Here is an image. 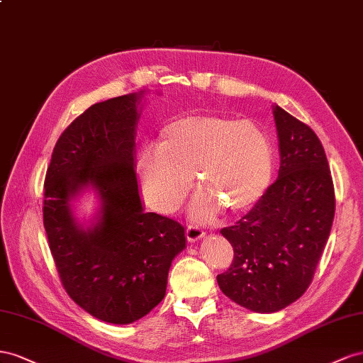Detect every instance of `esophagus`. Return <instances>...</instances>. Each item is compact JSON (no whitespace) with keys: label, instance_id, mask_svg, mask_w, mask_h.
Returning a JSON list of instances; mask_svg holds the SVG:
<instances>
[{"label":"esophagus","instance_id":"esophagus-1","mask_svg":"<svg viewBox=\"0 0 363 363\" xmlns=\"http://www.w3.org/2000/svg\"><path fill=\"white\" fill-rule=\"evenodd\" d=\"M203 235H205V233L201 230V228L193 226V225L187 226V239H189V242H191V243L199 242V240L203 239Z\"/></svg>","mask_w":363,"mask_h":363}]
</instances>
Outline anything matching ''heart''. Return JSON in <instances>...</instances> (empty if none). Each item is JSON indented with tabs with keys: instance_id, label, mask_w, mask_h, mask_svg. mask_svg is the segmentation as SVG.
Listing matches in <instances>:
<instances>
[{
	"instance_id": "b5f03b06",
	"label": "heart",
	"mask_w": 363,
	"mask_h": 363,
	"mask_svg": "<svg viewBox=\"0 0 363 363\" xmlns=\"http://www.w3.org/2000/svg\"><path fill=\"white\" fill-rule=\"evenodd\" d=\"M272 170V146L260 126L214 113L172 120L158 146L144 149L138 158L146 199L164 214L184 201L194 172L202 189L191 203L198 220H210L219 206L228 213L251 208L264 194Z\"/></svg>"
}]
</instances>
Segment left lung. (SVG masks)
<instances>
[{
    "instance_id": "left-lung-1",
    "label": "left lung",
    "mask_w": 363,
    "mask_h": 363,
    "mask_svg": "<svg viewBox=\"0 0 363 363\" xmlns=\"http://www.w3.org/2000/svg\"><path fill=\"white\" fill-rule=\"evenodd\" d=\"M278 133L277 181L254 208L220 234L234 262L217 275L220 291L257 313L292 304L312 283L335 217V187L323 144L307 124L272 106Z\"/></svg>"
}]
</instances>
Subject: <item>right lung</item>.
Returning <instances> with one entry per match:
<instances>
[{
	"label": "right lung",
	"instance_id": "right-lung-1",
	"mask_svg": "<svg viewBox=\"0 0 363 363\" xmlns=\"http://www.w3.org/2000/svg\"><path fill=\"white\" fill-rule=\"evenodd\" d=\"M146 91L88 108L57 140L45 176L44 226L60 281L94 318L126 325L165 296L184 226L144 211L135 137ZM92 189L98 211L86 224L74 202Z\"/></svg>",
	"mask_w": 363,
	"mask_h": 363
}]
</instances>
